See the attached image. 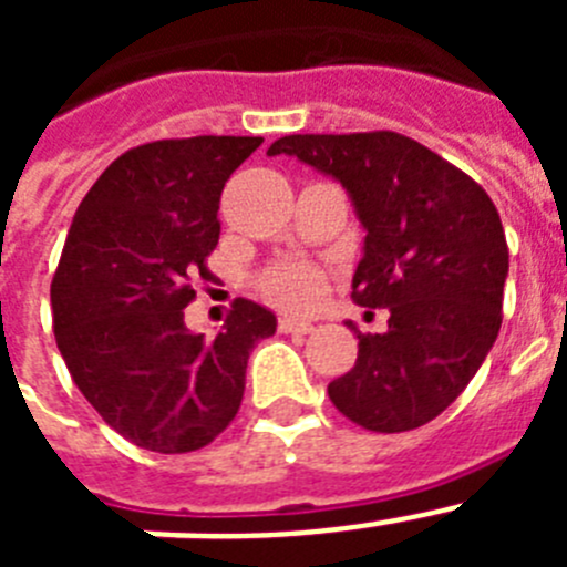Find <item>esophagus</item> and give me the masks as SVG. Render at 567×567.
Returning <instances> with one entry per match:
<instances>
[{"label": "esophagus", "mask_w": 567, "mask_h": 567, "mask_svg": "<svg viewBox=\"0 0 567 567\" xmlns=\"http://www.w3.org/2000/svg\"><path fill=\"white\" fill-rule=\"evenodd\" d=\"M278 329L280 332L287 334H307L312 332V320H300V318H289V315H284V318L278 320Z\"/></svg>", "instance_id": "esophagus-1"}]
</instances>
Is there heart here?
I'll return each instance as SVG.
<instances>
[{"instance_id": "obj_1", "label": "heart", "mask_w": 567, "mask_h": 567, "mask_svg": "<svg viewBox=\"0 0 567 567\" xmlns=\"http://www.w3.org/2000/svg\"><path fill=\"white\" fill-rule=\"evenodd\" d=\"M260 292L284 309H312L323 295V272L309 260H278L258 278Z\"/></svg>"}]
</instances>
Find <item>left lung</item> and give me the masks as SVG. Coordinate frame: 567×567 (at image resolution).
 <instances>
[{
    "instance_id": "obj_1",
    "label": "left lung",
    "mask_w": 567,
    "mask_h": 567,
    "mask_svg": "<svg viewBox=\"0 0 567 567\" xmlns=\"http://www.w3.org/2000/svg\"><path fill=\"white\" fill-rule=\"evenodd\" d=\"M280 153L343 184L365 229L352 298L389 312L383 334L358 332V360L329 400L369 432L420 429L497 340L508 275L497 207L471 175L392 130L284 135L267 150Z\"/></svg>"
}]
</instances>
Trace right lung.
<instances>
[{
	"instance_id": "add662e5",
	"label": "right lung",
	"mask_w": 567,
	"mask_h": 567,
	"mask_svg": "<svg viewBox=\"0 0 567 567\" xmlns=\"http://www.w3.org/2000/svg\"><path fill=\"white\" fill-rule=\"evenodd\" d=\"M258 135L164 138L122 153L79 204L50 284L68 372L110 429L138 449H204L235 420L252 346L275 315L238 298L215 338L184 327L209 278L224 184Z\"/></svg>"
}]
</instances>
